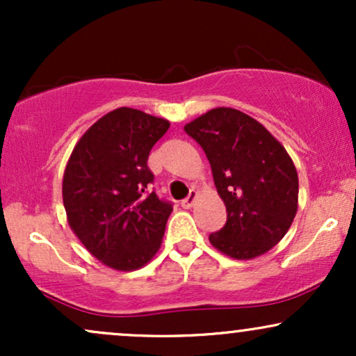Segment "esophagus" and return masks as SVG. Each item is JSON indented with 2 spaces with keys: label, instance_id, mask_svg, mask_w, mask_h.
Segmentation results:
<instances>
[{
  "label": "esophagus",
  "instance_id": "34e87169",
  "mask_svg": "<svg viewBox=\"0 0 356 356\" xmlns=\"http://www.w3.org/2000/svg\"><path fill=\"white\" fill-rule=\"evenodd\" d=\"M195 199H197V191H191L189 195H187V197L181 202V206L184 207V209H191V207L194 206Z\"/></svg>",
  "mask_w": 356,
  "mask_h": 356
}]
</instances>
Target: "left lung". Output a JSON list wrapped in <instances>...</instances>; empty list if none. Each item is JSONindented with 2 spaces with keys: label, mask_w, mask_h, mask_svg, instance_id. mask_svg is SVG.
<instances>
[{
  "label": "left lung",
  "mask_w": 356,
  "mask_h": 356,
  "mask_svg": "<svg viewBox=\"0 0 356 356\" xmlns=\"http://www.w3.org/2000/svg\"><path fill=\"white\" fill-rule=\"evenodd\" d=\"M202 147L216 189L226 204L224 227L211 244L234 259H252L276 246L298 211V172L284 147L259 122L219 107L184 127Z\"/></svg>",
  "instance_id": "8db88e82"
}]
</instances>
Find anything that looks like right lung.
<instances>
[{"instance_id":"right-lung-1","label":"right lung","mask_w":356,"mask_h":356,"mask_svg":"<svg viewBox=\"0 0 356 356\" xmlns=\"http://www.w3.org/2000/svg\"><path fill=\"white\" fill-rule=\"evenodd\" d=\"M169 125L136 108L113 110L83 134L65 169L68 224L97 259L118 271L142 268L161 248L172 202L150 189L147 159Z\"/></svg>"}]
</instances>
